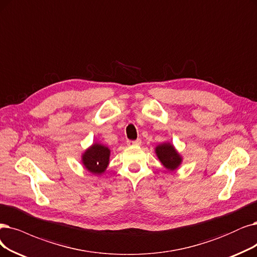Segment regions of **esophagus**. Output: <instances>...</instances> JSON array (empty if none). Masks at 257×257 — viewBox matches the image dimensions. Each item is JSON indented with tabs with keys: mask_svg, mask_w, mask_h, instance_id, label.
I'll return each mask as SVG.
<instances>
[{
	"mask_svg": "<svg viewBox=\"0 0 257 257\" xmlns=\"http://www.w3.org/2000/svg\"><path fill=\"white\" fill-rule=\"evenodd\" d=\"M128 147H134V146H140L141 145V140L136 139V140H127L126 141Z\"/></svg>",
	"mask_w": 257,
	"mask_h": 257,
	"instance_id": "1",
	"label": "esophagus"
}]
</instances>
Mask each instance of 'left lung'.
<instances>
[{"label":"left lung","instance_id":"1","mask_svg":"<svg viewBox=\"0 0 257 257\" xmlns=\"http://www.w3.org/2000/svg\"><path fill=\"white\" fill-rule=\"evenodd\" d=\"M161 163L170 171L176 170L181 163V157L171 143H163L155 150Z\"/></svg>","mask_w":257,"mask_h":257}]
</instances>
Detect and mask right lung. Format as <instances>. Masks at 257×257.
<instances>
[{"label": "right lung", "mask_w": 257, "mask_h": 257, "mask_svg": "<svg viewBox=\"0 0 257 257\" xmlns=\"http://www.w3.org/2000/svg\"><path fill=\"white\" fill-rule=\"evenodd\" d=\"M110 151L102 145L90 147L82 156V162L84 167L93 174H101L105 171L109 161Z\"/></svg>", "instance_id": "obj_1"}]
</instances>
